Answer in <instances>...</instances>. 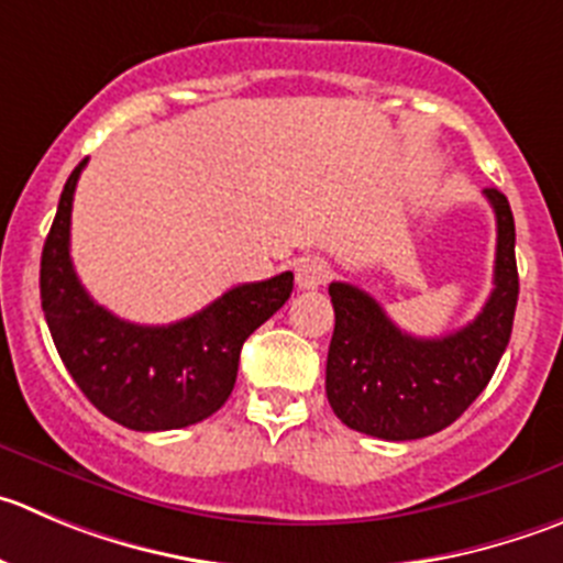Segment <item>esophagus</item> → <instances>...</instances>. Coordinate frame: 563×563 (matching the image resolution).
I'll use <instances>...</instances> for the list:
<instances>
[{"label": "esophagus", "instance_id": "1", "mask_svg": "<svg viewBox=\"0 0 563 563\" xmlns=\"http://www.w3.org/2000/svg\"><path fill=\"white\" fill-rule=\"evenodd\" d=\"M331 278L329 262L314 256V260H303L301 265L296 267V285L298 290H318Z\"/></svg>", "mask_w": 563, "mask_h": 563}]
</instances>
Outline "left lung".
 Listing matches in <instances>:
<instances>
[{
  "label": "left lung",
  "mask_w": 563,
  "mask_h": 563,
  "mask_svg": "<svg viewBox=\"0 0 563 563\" xmlns=\"http://www.w3.org/2000/svg\"><path fill=\"white\" fill-rule=\"evenodd\" d=\"M495 210V290L473 323L445 336L400 331L382 303L358 287L331 282L334 334L325 362V395L347 428L387 442L422 439L464 415L484 393L511 340L519 296L514 216L508 198L486 187Z\"/></svg>",
  "instance_id": "left-lung-1"
}]
</instances>
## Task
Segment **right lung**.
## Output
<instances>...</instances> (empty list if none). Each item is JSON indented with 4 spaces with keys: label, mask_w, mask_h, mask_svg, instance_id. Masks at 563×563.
<instances>
[{
    "label": "right lung",
    "mask_w": 563,
    "mask_h": 563,
    "mask_svg": "<svg viewBox=\"0 0 563 563\" xmlns=\"http://www.w3.org/2000/svg\"><path fill=\"white\" fill-rule=\"evenodd\" d=\"M77 165L41 254V307L63 365L85 398L132 431H170L216 415L232 395L243 342L285 307L292 273L238 285L168 325L115 318L88 296L71 262Z\"/></svg>",
    "instance_id": "add662e5"
}]
</instances>
